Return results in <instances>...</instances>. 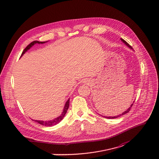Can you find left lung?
Returning <instances> with one entry per match:
<instances>
[{"label":"left lung","mask_w":159,"mask_h":159,"mask_svg":"<svg viewBox=\"0 0 159 159\" xmlns=\"http://www.w3.org/2000/svg\"><path fill=\"white\" fill-rule=\"evenodd\" d=\"M121 39V40L122 41V42L124 43H125V44L128 47H129V48H130V49H132V47L130 44H129L127 42H126V41H125L124 39ZM134 102H133V103L131 105V106H130V107H129L126 111H125L124 113H122V114H120V115H117L116 116H104V117H105V118H107V119H115V118H118V117H119V116H122V115H125L126 113H128L129 111H130V110L131 109V107H132V105H133V104H134Z\"/></svg>","instance_id":"left-lung-1"}]
</instances>
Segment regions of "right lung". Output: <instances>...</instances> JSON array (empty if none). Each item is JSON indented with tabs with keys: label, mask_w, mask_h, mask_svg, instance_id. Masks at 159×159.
Listing matches in <instances>:
<instances>
[{
	"label": "right lung",
	"mask_w": 159,
	"mask_h": 159,
	"mask_svg": "<svg viewBox=\"0 0 159 159\" xmlns=\"http://www.w3.org/2000/svg\"><path fill=\"white\" fill-rule=\"evenodd\" d=\"M46 42H47V41H46V42H39V41H37V40L33 41V42H32L31 43L29 44L26 47V48H25L24 50H23V52H22V54H21V57L23 54H24L28 50L30 49L34 44H44V43H46ZM69 99L66 102V104H65V106H64V108H63V112H62L61 115L60 116H59L58 117H57V118L54 119V120H48V121H43V120H34V121H36L37 122L39 123L40 125L45 126H54V125L58 124V123L60 122L63 119V117L65 116V115H66V113H67V110H68V109H69Z\"/></svg>",
	"instance_id": "obj_1"
}]
</instances>
